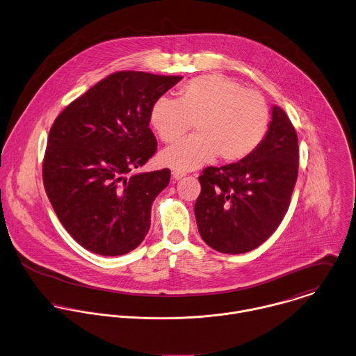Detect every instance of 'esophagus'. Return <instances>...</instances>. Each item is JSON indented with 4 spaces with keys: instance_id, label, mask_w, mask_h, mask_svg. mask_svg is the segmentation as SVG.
Wrapping results in <instances>:
<instances>
[{
    "instance_id": "esophagus-1",
    "label": "esophagus",
    "mask_w": 356,
    "mask_h": 356,
    "mask_svg": "<svg viewBox=\"0 0 356 356\" xmlns=\"http://www.w3.org/2000/svg\"><path fill=\"white\" fill-rule=\"evenodd\" d=\"M172 176H173V179L179 180V179H181V177H184V176H186V172H181V170H173V172H172Z\"/></svg>"
}]
</instances>
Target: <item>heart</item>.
<instances>
[{
	"label": "heart",
	"instance_id": "heart-1",
	"mask_svg": "<svg viewBox=\"0 0 356 356\" xmlns=\"http://www.w3.org/2000/svg\"><path fill=\"white\" fill-rule=\"evenodd\" d=\"M149 124L163 143H175L194 123L197 134L165 148L159 159L176 170H194L218 155L238 162L254 154L265 140L270 111L265 98L222 74L188 80L177 99L158 98L149 109Z\"/></svg>",
	"mask_w": 356,
	"mask_h": 356
}]
</instances>
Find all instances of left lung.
Returning <instances> with one entry per match:
<instances>
[{
  "mask_svg": "<svg viewBox=\"0 0 356 356\" xmlns=\"http://www.w3.org/2000/svg\"><path fill=\"white\" fill-rule=\"evenodd\" d=\"M297 131L280 106L272 108L268 134L248 158L198 177L195 219L202 240L223 254H244L265 243L290 207L298 176Z\"/></svg>",
  "mask_w": 356,
  "mask_h": 356,
  "instance_id": "1",
  "label": "left lung"
}]
</instances>
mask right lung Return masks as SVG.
Here are the masks:
<instances>
[{"label":"right lung","mask_w":356,"mask_h":356,"mask_svg":"<svg viewBox=\"0 0 356 356\" xmlns=\"http://www.w3.org/2000/svg\"><path fill=\"white\" fill-rule=\"evenodd\" d=\"M181 76L123 70L98 81L55 119L42 161L47 197L86 250L118 257L137 248L170 170L130 175L156 151L151 105Z\"/></svg>","instance_id":"obj_1"}]
</instances>
